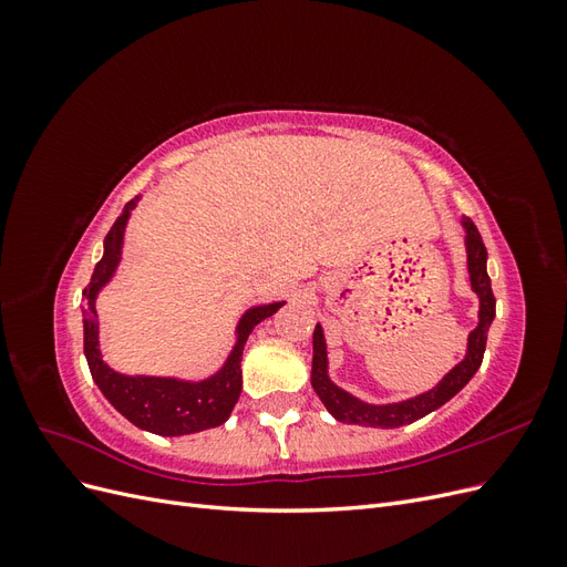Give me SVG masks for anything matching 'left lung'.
I'll use <instances>...</instances> for the list:
<instances>
[{
  "label": "left lung",
  "mask_w": 567,
  "mask_h": 567,
  "mask_svg": "<svg viewBox=\"0 0 567 567\" xmlns=\"http://www.w3.org/2000/svg\"><path fill=\"white\" fill-rule=\"evenodd\" d=\"M461 225L466 229V255H468V277L471 288L480 300L477 310V326L468 336V348L466 357L444 375V379L431 388L427 392L416 394V398H409L402 402L392 404H369L364 400L354 398L348 390L338 388L331 375H329V352H326V340L323 329L317 323L312 346V388L319 394L323 406L331 411V416L340 423H354V425H367V427H400L406 423H414L423 416L431 414V411L440 409L444 402H450L454 394L466 385L475 371L483 364V354L487 346V331L492 326V319L496 315V300L492 293V281L487 277V248L483 244V236H480L477 227L468 217H461Z\"/></svg>",
  "instance_id": "obj_1"
}]
</instances>
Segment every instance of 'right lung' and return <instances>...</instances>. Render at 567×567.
Returning <instances> with one entry per match:
<instances>
[{
    "label": "right lung",
    "mask_w": 567,
    "mask_h": 567,
    "mask_svg": "<svg viewBox=\"0 0 567 567\" xmlns=\"http://www.w3.org/2000/svg\"><path fill=\"white\" fill-rule=\"evenodd\" d=\"M140 196L132 198L115 225L104 238V257L96 262L87 288L82 290L84 307V357L92 371V379L104 392V398L123 414L130 423L142 431L179 437L208 431L225 423L231 414L234 404L241 394V357L244 346L262 319L271 317L284 302L255 305L244 312L236 323V342L221 369L203 381H182L173 375H127L111 369L99 350V315H96V298L101 293L120 265L123 255V238L125 227L132 210L136 208Z\"/></svg>",
    "instance_id": "add662e5"
}]
</instances>
